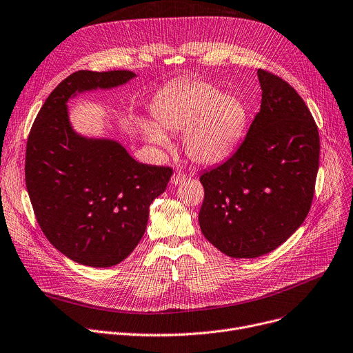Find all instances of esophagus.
<instances>
[{
  "label": "esophagus",
  "instance_id": "1",
  "mask_svg": "<svg viewBox=\"0 0 353 353\" xmlns=\"http://www.w3.org/2000/svg\"><path fill=\"white\" fill-rule=\"evenodd\" d=\"M185 179H187V176H185L184 173H181V172H174L173 176H172V179H170V181H172L173 185H177V184L183 183Z\"/></svg>",
  "mask_w": 353,
  "mask_h": 353
}]
</instances>
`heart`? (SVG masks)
<instances>
[{"label":"heart","mask_w":353,"mask_h":353,"mask_svg":"<svg viewBox=\"0 0 353 353\" xmlns=\"http://www.w3.org/2000/svg\"><path fill=\"white\" fill-rule=\"evenodd\" d=\"M154 122L140 123L152 143L169 148L166 132H184L183 148L192 161L213 166L236 150L245 133L248 110L232 93H220L205 82L181 85L154 108Z\"/></svg>","instance_id":"b5f03b06"}]
</instances>
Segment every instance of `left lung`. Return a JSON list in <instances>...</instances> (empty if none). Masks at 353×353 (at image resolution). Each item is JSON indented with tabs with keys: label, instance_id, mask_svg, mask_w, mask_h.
Masks as SVG:
<instances>
[{
	"label": "left lung",
	"instance_id": "1",
	"mask_svg": "<svg viewBox=\"0 0 353 353\" xmlns=\"http://www.w3.org/2000/svg\"><path fill=\"white\" fill-rule=\"evenodd\" d=\"M263 99L244 142L200 181L203 236L232 258L271 252L301 227L311 208L319 168V134L296 90L256 70Z\"/></svg>",
	"mask_w": 353,
	"mask_h": 353
}]
</instances>
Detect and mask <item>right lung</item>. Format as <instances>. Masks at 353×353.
Wrapping results in <instances>:
<instances>
[{
  "label": "right lung",
  "mask_w": 353,
  "mask_h": 353,
  "mask_svg": "<svg viewBox=\"0 0 353 353\" xmlns=\"http://www.w3.org/2000/svg\"><path fill=\"white\" fill-rule=\"evenodd\" d=\"M134 77L130 70L69 75L46 98L27 142L26 183L42 232L69 260L93 268L119 264L136 248L173 170L136 161L117 140L78 133L68 102Z\"/></svg>",
  "instance_id": "1"
}]
</instances>
